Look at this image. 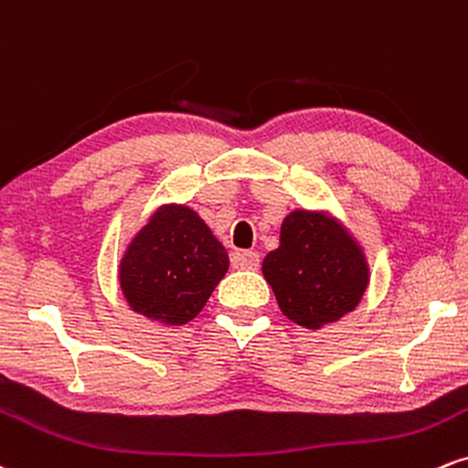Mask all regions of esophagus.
I'll return each instance as SVG.
<instances>
[{
	"mask_svg": "<svg viewBox=\"0 0 468 468\" xmlns=\"http://www.w3.org/2000/svg\"><path fill=\"white\" fill-rule=\"evenodd\" d=\"M258 265H261L258 251H239V254L234 256V267L239 269H258Z\"/></svg>",
	"mask_w": 468,
	"mask_h": 468,
	"instance_id": "esophagus-1",
	"label": "esophagus"
}]
</instances>
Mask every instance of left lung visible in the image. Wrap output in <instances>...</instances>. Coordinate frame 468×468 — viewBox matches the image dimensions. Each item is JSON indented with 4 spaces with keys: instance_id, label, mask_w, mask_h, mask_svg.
Returning a JSON list of instances; mask_svg holds the SVG:
<instances>
[{
    "instance_id": "left-lung-1",
    "label": "left lung",
    "mask_w": 468,
    "mask_h": 468,
    "mask_svg": "<svg viewBox=\"0 0 468 468\" xmlns=\"http://www.w3.org/2000/svg\"><path fill=\"white\" fill-rule=\"evenodd\" d=\"M280 311L317 328L355 311L370 282V267L355 236L326 212L293 210L280 228L278 250L262 261Z\"/></svg>"
}]
</instances>
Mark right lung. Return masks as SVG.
Instances as JSON below:
<instances>
[{
  "mask_svg": "<svg viewBox=\"0 0 468 468\" xmlns=\"http://www.w3.org/2000/svg\"><path fill=\"white\" fill-rule=\"evenodd\" d=\"M228 267V251L199 214L170 203L157 207L133 236L118 278L135 313L181 326L199 315Z\"/></svg>",
  "mask_w": 468,
  "mask_h": 468,
  "instance_id": "add662e5",
  "label": "right lung"
}]
</instances>
